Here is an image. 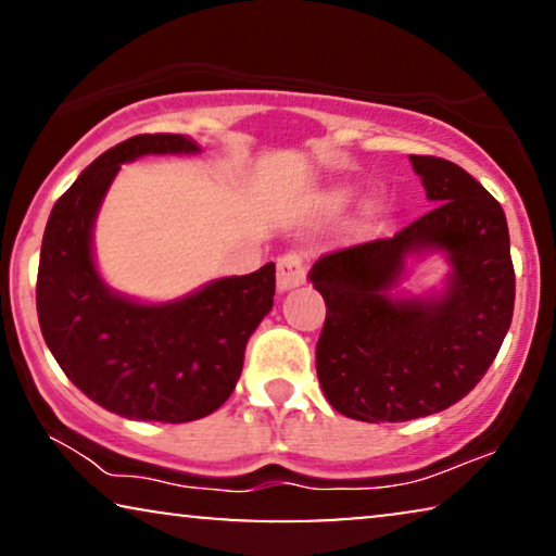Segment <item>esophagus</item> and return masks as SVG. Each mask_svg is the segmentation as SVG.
<instances>
[{"instance_id":"obj_1","label":"esophagus","mask_w":556,"mask_h":556,"mask_svg":"<svg viewBox=\"0 0 556 556\" xmlns=\"http://www.w3.org/2000/svg\"><path fill=\"white\" fill-rule=\"evenodd\" d=\"M306 280V261L299 250H288L278 257V291H291Z\"/></svg>"}]
</instances>
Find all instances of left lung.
Wrapping results in <instances>:
<instances>
[{
  "label": "left lung",
  "instance_id": "8db88e82",
  "mask_svg": "<svg viewBox=\"0 0 556 556\" xmlns=\"http://www.w3.org/2000/svg\"><path fill=\"white\" fill-rule=\"evenodd\" d=\"M438 202L387 238L337 248L308 278L326 301L316 371L326 400L362 422H405L481 382L511 326L516 276L501 204L458 164L409 156ZM445 249L454 276L435 302L392 300L404 257Z\"/></svg>",
  "mask_w": 556,
  "mask_h": 556
}]
</instances>
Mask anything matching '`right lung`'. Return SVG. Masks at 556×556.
<instances>
[{
	"instance_id": "1",
	"label": "right lung",
	"mask_w": 556,
	"mask_h": 556,
	"mask_svg": "<svg viewBox=\"0 0 556 556\" xmlns=\"http://www.w3.org/2000/svg\"><path fill=\"white\" fill-rule=\"evenodd\" d=\"M179 134H141L96 159L50 212L37 268V318L65 377L128 420L189 422L235 390L245 344L276 295V265L223 278L187 299L147 306L98 278L90 230L124 162L143 154H192Z\"/></svg>"
}]
</instances>
